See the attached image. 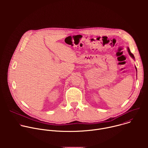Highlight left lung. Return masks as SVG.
<instances>
[{
    "label": "left lung",
    "mask_w": 148,
    "mask_h": 148,
    "mask_svg": "<svg viewBox=\"0 0 148 148\" xmlns=\"http://www.w3.org/2000/svg\"><path fill=\"white\" fill-rule=\"evenodd\" d=\"M127 50H128V53H129V54H130V56L134 59V60H135V57H134V56L133 55V54L132 53H131V51H130V49H129V47H128L127 48ZM135 69H136V72H137V69H136V67H135Z\"/></svg>",
    "instance_id": "8db88e82"
}]
</instances>
